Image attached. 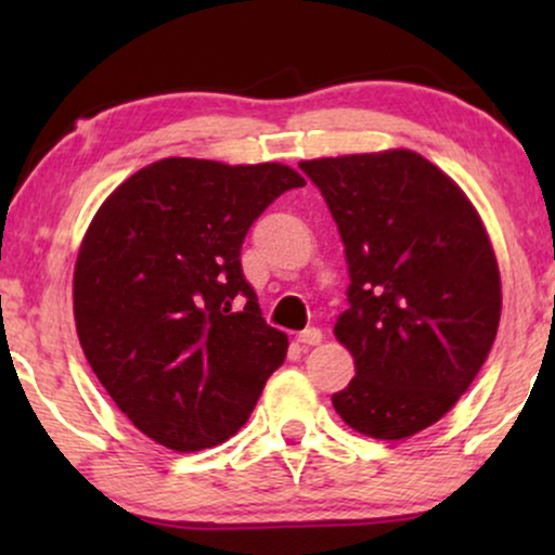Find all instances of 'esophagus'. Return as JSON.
I'll use <instances>...</instances> for the list:
<instances>
[{"label": "esophagus", "instance_id": "1", "mask_svg": "<svg viewBox=\"0 0 555 555\" xmlns=\"http://www.w3.org/2000/svg\"><path fill=\"white\" fill-rule=\"evenodd\" d=\"M323 340V331L321 328H306L298 333V344L302 346H318Z\"/></svg>", "mask_w": 555, "mask_h": 555}]
</instances>
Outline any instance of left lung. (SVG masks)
Returning a JSON list of instances; mask_svg holds the SVG:
<instances>
[{"instance_id":"obj_1","label":"left lung","mask_w":555,"mask_h":555,"mask_svg":"<svg viewBox=\"0 0 555 555\" xmlns=\"http://www.w3.org/2000/svg\"><path fill=\"white\" fill-rule=\"evenodd\" d=\"M346 247L336 338L356 376L333 393L348 427L404 439L442 420L475 382L500 323V270L462 189L406 149L298 164Z\"/></svg>"}]
</instances>
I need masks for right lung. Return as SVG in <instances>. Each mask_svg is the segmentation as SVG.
Instances as JSON below:
<instances>
[{
  "instance_id": "obj_1",
  "label": "right lung",
  "mask_w": 555,
  "mask_h": 555,
  "mask_svg": "<svg viewBox=\"0 0 555 555\" xmlns=\"http://www.w3.org/2000/svg\"><path fill=\"white\" fill-rule=\"evenodd\" d=\"M306 179L285 164L162 158L90 222L73 278L82 353L135 429L177 452L230 439L285 361L242 272L257 217Z\"/></svg>"
}]
</instances>
